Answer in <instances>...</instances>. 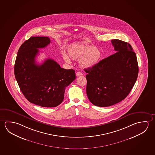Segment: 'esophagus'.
Returning a JSON list of instances; mask_svg holds the SVG:
<instances>
[{"label": "esophagus", "mask_w": 155, "mask_h": 155, "mask_svg": "<svg viewBox=\"0 0 155 155\" xmlns=\"http://www.w3.org/2000/svg\"><path fill=\"white\" fill-rule=\"evenodd\" d=\"M83 73H81V72H77L76 73V76L78 77L79 76H82Z\"/></svg>", "instance_id": "34e87169"}]
</instances>
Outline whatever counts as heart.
Here are the masks:
<instances>
[{
	"mask_svg": "<svg viewBox=\"0 0 155 155\" xmlns=\"http://www.w3.org/2000/svg\"><path fill=\"white\" fill-rule=\"evenodd\" d=\"M68 54L63 53L64 61L70 63V58L78 60L82 68H91L99 63L102 58V52L98 48L84 43L71 44L67 48Z\"/></svg>",
	"mask_w": 155,
	"mask_h": 155,
	"instance_id": "heart-1",
	"label": "heart"
}]
</instances>
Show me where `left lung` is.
Masks as SVG:
<instances>
[{
  "mask_svg": "<svg viewBox=\"0 0 155 155\" xmlns=\"http://www.w3.org/2000/svg\"><path fill=\"white\" fill-rule=\"evenodd\" d=\"M116 52L99 61L87 73L86 94L92 104L100 107L111 106L125 98L137 80V57L130 44L112 40Z\"/></svg>",
  "mask_w": 155,
  "mask_h": 155,
  "instance_id": "8db88e82",
  "label": "left lung"
}]
</instances>
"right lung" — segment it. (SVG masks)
I'll return each mask as SVG.
<instances>
[{
  "label": "right lung",
  "instance_id": "add662e5",
  "mask_svg": "<svg viewBox=\"0 0 155 155\" xmlns=\"http://www.w3.org/2000/svg\"><path fill=\"white\" fill-rule=\"evenodd\" d=\"M50 43L46 37H32L21 46L15 64V75L24 96L31 103L45 107H57L63 101L65 89L76 79L73 69L61 68L51 59L37 65L39 48Z\"/></svg>",
  "mask_w": 155,
  "mask_h": 155
}]
</instances>
